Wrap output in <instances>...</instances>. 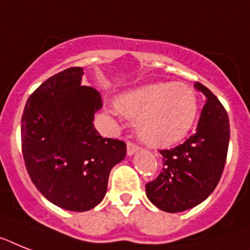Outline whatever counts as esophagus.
Listing matches in <instances>:
<instances>
[{
	"mask_svg": "<svg viewBox=\"0 0 250 250\" xmlns=\"http://www.w3.org/2000/svg\"><path fill=\"white\" fill-rule=\"evenodd\" d=\"M139 149H140L139 146L135 145V144L131 143V141L127 143V154H128V157H132L136 151H139Z\"/></svg>",
	"mask_w": 250,
	"mask_h": 250,
	"instance_id": "1",
	"label": "esophagus"
}]
</instances>
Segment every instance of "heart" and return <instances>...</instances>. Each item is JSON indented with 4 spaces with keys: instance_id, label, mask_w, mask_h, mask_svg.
Wrapping results in <instances>:
<instances>
[{
    "instance_id": "b5f03b06",
    "label": "heart",
    "mask_w": 250,
    "mask_h": 250,
    "mask_svg": "<svg viewBox=\"0 0 250 250\" xmlns=\"http://www.w3.org/2000/svg\"><path fill=\"white\" fill-rule=\"evenodd\" d=\"M117 110L136 118V131L146 145L167 147L181 141L198 114L195 91L182 82H153L121 93Z\"/></svg>"
}]
</instances>
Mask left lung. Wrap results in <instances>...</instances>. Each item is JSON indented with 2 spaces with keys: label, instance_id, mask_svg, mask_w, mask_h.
Returning <instances> with one entry per match:
<instances>
[{
  "label": "left lung",
  "instance_id": "obj_1",
  "mask_svg": "<svg viewBox=\"0 0 250 250\" xmlns=\"http://www.w3.org/2000/svg\"><path fill=\"white\" fill-rule=\"evenodd\" d=\"M195 88L206 96L196 132L181 145L162 150L163 168L146 184V196L168 213L184 212L204 202L220 182L230 141V122L224 105L202 83Z\"/></svg>",
  "mask_w": 250,
  "mask_h": 250
}]
</instances>
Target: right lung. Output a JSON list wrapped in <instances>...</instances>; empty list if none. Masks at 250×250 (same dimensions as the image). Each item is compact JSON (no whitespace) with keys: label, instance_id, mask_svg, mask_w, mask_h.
<instances>
[{"label":"right lung","instance_id":"obj_1","mask_svg":"<svg viewBox=\"0 0 250 250\" xmlns=\"http://www.w3.org/2000/svg\"><path fill=\"white\" fill-rule=\"evenodd\" d=\"M82 68L44 81L26 101L21 151L26 171L48 202L86 212L104 199L111 168L125 159L123 141L103 139L93 125L100 93L82 86Z\"/></svg>","mask_w":250,"mask_h":250}]
</instances>
